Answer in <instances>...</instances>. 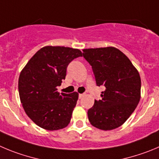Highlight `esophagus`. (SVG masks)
Segmentation results:
<instances>
[{
  "label": "esophagus",
  "mask_w": 159,
  "mask_h": 159,
  "mask_svg": "<svg viewBox=\"0 0 159 159\" xmlns=\"http://www.w3.org/2000/svg\"><path fill=\"white\" fill-rule=\"evenodd\" d=\"M84 95H85V94H84V93H80V94H79V98H80V99H81V98H82L83 96H84Z\"/></svg>",
  "instance_id": "34e87169"
}]
</instances>
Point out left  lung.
<instances>
[{"label": "left lung", "instance_id": "obj_1", "mask_svg": "<svg viewBox=\"0 0 159 159\" xmlns=\"http://www.w3.org/2000/svg\"><path fill=\"white\" fill-rule=\"evenodd\" d=\"M83 56L93 68L98 86L106 89L102 100L89 109L92 125L102 130L115 129L124 124L140 100V74L122 52L115 47L83 49Z\"/></svg>", "mask_w": 159, "mask_h": 159}]
</instances>
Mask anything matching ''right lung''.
I'll list each match as a JSON object with an SVG mask.
<instances>
[{
	"label": "right lung",
	"instance_id": "right-lung-1",
	"mask_svg": "<svg viewBox=\"0 0 159 159\" xmlns=\"http://www.w3.org/2000/svg\"><path fill=\"white\" fill-rule=\"evenodd\" d=\"M79 56L82 53L77 48L45 46L22 70L19 78L20 100L27 116L41 128L61 129L70 121L78 93H59L57 86L65 79L68 64Z\"/></svg>",
	"mask_w": 159,
	"mask_h": 159
}]
</instances>
